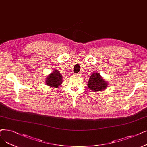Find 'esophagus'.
Masks as SVG:
<instances>
[{"label":"esophagus","mask_w":147,"mask_h":147,"mask_svg":"<svg viewBox=\"0 0 147 147\" xmlns=\"http://www.w3.org/2000/svg\"><path fill=\"white\" fill-rule=\"evenodd\" d=\"M74 75L76 76H82V74L81 73H78V74H74Z\"/></svg>","instance_id":"1"}]
</instances>
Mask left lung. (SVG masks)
<instances>
[{
	"instance_id": "8db88e82",
	"label": "left lung",
	"mask_w": 147,
	"mask_h": 147,
	"mask_svg": "<svg viewBox=\"0 0 147 147\" xmlns=\"http://www.w3.org/2000/svg\"><path fill=\"white\" fill-rule=\"evenodd\" d=\"M108 84L101 77L100 73H95L90 77L88 83V86L92 91L97 92L104 91L106 89Z\"/></svg>"
}]
</instances>
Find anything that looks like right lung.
I'll list each match as a JSON object with an SVG mask.
<instances>
[{
  "mask_svg": "<svg viewBox=\"0 0 147 147\" xmlns=\"http://www.w3.org/2000/svg\"><path fill=\"white\" fill-rule=\"evenodd\" d=\"M63 78L58 70H55L52 73L49 74L46 78V85L54 88H58L62 83Z\"/></svg>",
  "mask_w": 147,
  "mask_h": 147,
  "instance_id": "add662e5",
  "label": "right lung"
}]
</instances>
